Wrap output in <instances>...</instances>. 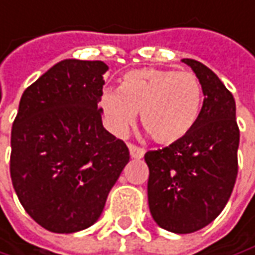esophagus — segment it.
<instances>
[{
	"label": "esophagus",
	"instance_id": "esophagus-1",
	"mask_svg": "<svg viewBox=\"0 0 255 255\" xmlns=\"http://www.w3.org/2000/svg\"><path fill=\"white\" fill-rule=\"evenodd\" d=\"M129 154H131V157H134V159H141V157L144 156V149L131 144V146H129Z\"/></svg>",
	"mask_w": 255,
	"mask_h": 255
}]
</instances>
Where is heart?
<instances>
[{
  "label": "heart",
  "mask_w": 255,
  "mask_h": 255,
  "mask_svg": "<svg viewBox=\"0 0 255 255\" xmlns=\"http://www.w3.org/2000/svg\"><path fill=\"white\" fill-rule=\"evenodd\" d=\"M101 106L117 134H124L140 114L141 126L154 141L172 144L196 127L203 108V86L190 71L132 70L124 74L118 90H104Z\"/></svg>",
  "instance_id": "b5f03b06"
}]
</instances>
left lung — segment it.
<instances>
[{"instance_id":"1","label":"left lung","mask_w":255,"mask_h":255,"mask_svg":"<svg viewBox=\"0 0 255 255\" xmlns=\"http://www.w3.org/2000/svg\"><path fill=\"white\" fill-rule=\"evenodd\" d=\"M203 86L196 127L182 140L144 154L154 222L174 234L203 229L220 215L238 175L240 128L232 93L196 59L184 58Z\"/></svg>"}]
</instances>
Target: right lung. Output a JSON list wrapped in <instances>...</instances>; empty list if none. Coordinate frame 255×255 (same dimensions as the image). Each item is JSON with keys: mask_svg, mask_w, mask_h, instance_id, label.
Returning <instances> with one entry per match:
<instances>
[{"mask_svg": "<svg viewBox=\"0 0 255 255\" xmlns=\"http://www.w3.org/2000/svg\"><path fill=\"white\" fill-rule=\"evenodd\" d=\"M102 61L64 59L30 84L11 129L12 187L29 216L55 234L92 226L129 160L102 124Z\"/></svg>", "mask_w": 255, "mask_h": 255, "instance_id": "1", "label": "right lung"}]
</instances>
